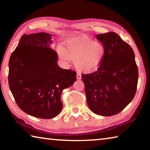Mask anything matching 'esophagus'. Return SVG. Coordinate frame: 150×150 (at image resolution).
<instances>
[{"label":"esophagus","instance_id":"obj_1","mask_svg":"<svg viewBox=\"0 0 150 150\" xmlns=\"http://www.w3.org/2000/svg\"><path fill=\"white\" fill-rule=\"evenodd\" d=\"M76 77H77V79H81V73H77V76H76Z\"/></svg>","mask_w":150,"mask_h":150}]
</instances>
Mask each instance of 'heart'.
Segmentation results:
<instances>
[{"instance_id":"heart-1","label":"heart","mask_w":150,"mask_h":150,"mask_svg":"<svg viewBox=\"0 0 150 150\" xmlns=\"http://www.w3.org/2000/svg\"><path fill=\"white\" fill-rule=\"evenodd\" d=\"M58 55L62 60H73L75 68L88 72L98 67L105 55V47L102 43L94 41L87 35L72 38L65 43V47H57Z\"/></svg>"}]
</instances>
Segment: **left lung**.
Instances as JSON below:
<instances>
[{
	"mask_svg": "<svg viewBox=\"0 0 150 150\" xmlns=\"http://www.w3.org/2000/svg\"><path fill=\"white\" fill-rule=\"evenodd\" d=\"M105 47L98 69L81 76L88 106L96 115H117L135 96L138 69L130 45L115 32L96 35Z\"/></svg>",
	"mask_w": 150,
	"mask_h": 150,
	"instance_id": "8db88e82",
	"label": "left lung"
}]
</instances>
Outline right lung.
<instances>
[{
  "label": "right lung",
  "mask_w": 150,
  "mask_h": 150,
  "mask_svg": "<svg viewBox=\"0 0 150 150\" xmlns=\"http://www.w3.org/2000/svg\"><path fill=\"white\" fill-rule=\"evenodd\" d=\"M52 36L45 32L23 35L8 63L9 87L18 106L28 115L44 119L59 115L62 91L76 81V72L57 65Z\"/></svg>",
  "instance_id": "obj_1"
}]
</instances>
